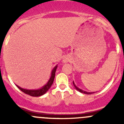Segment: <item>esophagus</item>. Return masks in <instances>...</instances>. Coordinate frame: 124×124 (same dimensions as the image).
<instances>
[{
	"label": "esophagus",
	"instance_id": "esophagus-1",
	"mask_svg": "<svg viewBox=\"0 0 124 124\" xmlns=\"http://www.w3.org/2000/svg\"><path fill=\"white\" fill-rule=\"evenodd\" d=\"M68 61V60L67 59V58H64L63 59V63H66V62H67Z\"/></svg>",
	"mask_w": 124,
	"mask_h": 124
}]
</instances>
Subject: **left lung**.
<instances>
[{"label": "left lung", "instance_id": "obj_1", "mask_svg": "<svg viewBox=\"0 0 124 124\" xmlns=\"http://www.w3.org/2000/svg\"><path fill=\"white\" fill-rule=\"evenodd\" d=\"M73 85H74V86L75 88H76V89L77 90V91H79L80 92H81V93H85V94H92V93H95V92H86V91H83V90L80 89H79V88H78V87H77V86H76V85L74 84V82H73Z\"/></svg>", "mask_w": 124, "mask_h": 124}]
</instances>
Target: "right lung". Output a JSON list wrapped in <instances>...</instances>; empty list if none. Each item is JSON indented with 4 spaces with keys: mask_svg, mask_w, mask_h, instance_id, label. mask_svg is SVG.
Here are the masks:
<instances>
[{
    "mask_svg": "<svg viewBox=\"0 0 124 124\" xmlns=\"http://www.w3.org/2000/svg\"><path fill=\"white\" fill-rule=\"evenodd\" d=\"M57 66L56 65V67L53 68L52 70V75H51V77L50 78L49 80L47 82V84L45 85L41 88L38 89H35V90H29V89H25L22 88L20 86L16 85L18 87V88H19L22 92H23L24 93H25L26 94L32 96V97H39V96H41L42 95H44V93H46L47 91H48L50 87L52 86V84L53 83V81H54V77H55V72H56V70L57 69Z\"/></svg>",
    "mask_w": 124,
    "mask_h": 124,
    "instance_id": "obj_1",
    "label": "right lung"
}]
</instances>
